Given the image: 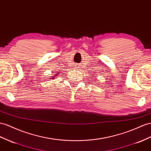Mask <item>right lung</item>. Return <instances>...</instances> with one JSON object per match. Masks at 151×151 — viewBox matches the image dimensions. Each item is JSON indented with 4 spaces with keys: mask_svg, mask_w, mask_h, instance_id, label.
Segmentation results:
<instances>
[{
    "mask_svg": "<svg viewBox=\"0 0 151 151\" xmlns=\"http://www.w3.org/2000/svg\"><path fill=\"white\" fill-rule=\"evenodd\" d=\"M59 74V73H56L55 75H53V76H51V77H52V79H54V78H56V76H57V75Z\"/></svg>",
    "mask_w": 151,
    "mask_h": 151,
    "instance_id": "1",
    "label": "right lung"
}]
</instances>
